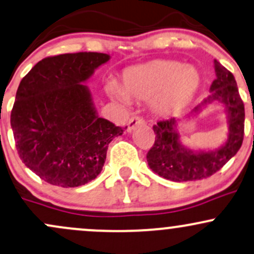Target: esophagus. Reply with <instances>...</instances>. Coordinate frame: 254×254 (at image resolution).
Wrapping results in <instances>:
<instances>
[{"mask_svg": "<svg viewBox=\"0 0 254 254\" xmlns=\"http://www.w3.org/2000/svg\"><path fill=\"white\" fill-rule=\"evenodd\" d=\"M143 123H144V121L141 118V117H138V116L131 117V119H130L129 123H127V131H132V130L137 127V125L143 124Z\"/></svg>", "mask_w": 254, "mask_h": 254, "instance_id": "esophagus-1", "label": "esophagus"}]
</instances>
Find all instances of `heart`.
<instances>
[{"mask_svg": "<svg viewBox=\"0 0 254 254\" xmlns=\"http://www.w3.org/2000/svg\"><path fill=\"white\" fill-rule=\"evenodd\" d=\"M201 84V76L194 66L176 60H154L127 68L123 74V86L111 80L107 91L127 105L130 97L148 101L153 110L168 116L176 113L193 100Z\"/></svg>", "mask_w": 254, "mask_h": 254, "instance_id": "b5f03b06", "label": "heart"}]
</instances>
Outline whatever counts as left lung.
<instances>
[{
	"mask_svg": "<svg viewBox=\"0 0 254 254\" xmlns=\"http://www.w3.org/2000/svg\"><path fill=\"white\" fill-rule=\"evenodd\" d=\"M216 79L211 84V95L189 114L197 116L205 106L219 102L228 118V137L221 147L211 150L187 148L180 141L178 119L160 121L153 127L155 142L147 154L149 168L159 176L174 182H188L207 178L221 170L240 149L244 141L245 106L233 73L214 60Z\"/></svg>",
	"mask_w": 254,
	"mask_h": 254,
	"instance_id": "8db88e82",
	"label": "left lung"
}]
</instances>
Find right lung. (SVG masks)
<instances>
[{"label":"right lung","mask_w":254,"mask_h":254,"mask_svg":"<svg viewBox=\"0 0 254 254\" xmlns=\"http://www.w3.org/2000/svg\"><path fill=\"white\" fill-rule=\"evenodd\" d=\"M110 58L93 52L46 58L19 84L10 113L16 150L50 185L73 188L95 180L108 144L124 131L99 117L84 84Z\"/></svg>","instance_id":"1"}]
</instances>
